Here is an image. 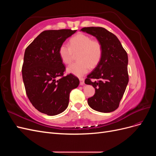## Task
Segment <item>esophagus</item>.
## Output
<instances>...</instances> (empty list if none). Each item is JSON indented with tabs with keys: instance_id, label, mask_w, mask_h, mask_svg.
Wrapping results in <instances>:
<instances>
[{
	"instance_id": "1",
	"label": "esophagus",
	"mask_w": 156,
	"mask_h": 156,
	"mask_svg": "<svg viewBox=\"0 0 156 156\" xmlns=\"http://www.w3.org/2000/svg\"><path fill=\"white\" fill-rule=\"evenodd\" d=\"M79 81H80V84H81V85H83V84H84V79L83 78H79Z\"/></svg>"
}]
</instances>
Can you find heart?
<instances>
[{"mask_svg": "<svg viewBox=\"0 0 156 156\" xmlns=\"http://www.w3.org/2000/svg\"><path fill=\"white\" fill-rule=\"evenodd\" d=\"M69 46L62 44L58 49L60 57L66 64L72 63L75 54L79 53L77 60L79 61L68 67L67 72L69 73L81 77L88 72L91 66L95 67L100 62L103 48L100 41L79 33L69 40Z\"/></svg>", "mask_w": 156, "mask_h": 156, "instance_id": "b5f03b06", "label": "heart"}]
</instances>
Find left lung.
<instances>
[{
  "mask_svg": "<svg viewBox=\"0 0 156 156\" xmlns=\"http://www.w3.org/2000/svg\"><path fill=\"white\" fill-rule=\"evenodd\" d=\"M81 30L95 36L103 48L100 62L84 81L95 88L94 95L88 99V104L99 112L114 111L119 107L129 81L127 54L117 37L104 28L84 27Z\"/></svg>",
  "mask_w": 156,
  "mask_h": 156,
  "instance_id": "1",
  "label": "left lung"
}]
</instances>
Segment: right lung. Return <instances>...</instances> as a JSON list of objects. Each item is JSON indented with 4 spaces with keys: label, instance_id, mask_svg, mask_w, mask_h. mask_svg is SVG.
Wrapping results in <instances>:
<instances>
[{
    "label": "right lung",
    "instance_id": "1",
    "mask_svg": "<svg viewBox=\"0 0 156 156\" xmlns=\"http://www.w3.org/2000/svg\"><path fill=\"white\" fill-rule=\"evenodd\" d=\"M76 31L44 30L25 49L22 76L27 96L37 111L49 116L67 108L71 91L79 86L74 75L64 76L66 68L58 53L60 46Z\"/></svg>",
    "mask_w": 156,
    "mask_h": 156
}]
</instances>
